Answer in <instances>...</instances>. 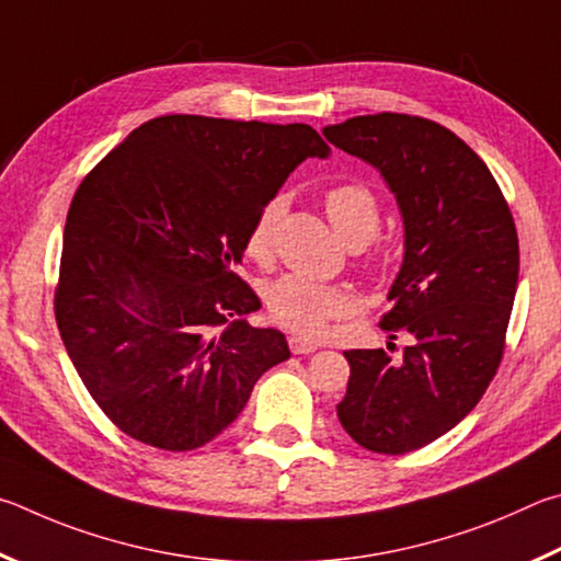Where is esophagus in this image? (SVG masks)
Segmentation results:
<instances>
[{
	"label": "esophagus",
	"instance_id": "1",
	"mask_svg": "<svg viewBox=\"0 0 561 561\" xmlns=\"http://www.w3.org/2000/svg\"><path fill=\"white\" fill-rule=\"evenodd\" d=\"M288 345H290V352H293V355H312V352L318 350L316 342H308V340L296 337V335H293V337L288 340Z\"/></svg>",
	"mask_w": 561,
	"mask_h": 561
}]
</instances>
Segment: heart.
Listing matches in <instances>:
<instances>
[{"label": "heart", "mask_w": 561, "mask_h": 561, "mask_svg": "<svg viewBox=\"0 0 561 561\" xmlns=\"http://www.w3.org/2000/svg\"><path fill=\"white\" fill-rule=\"evenodd\" d=\"M325 209L335 231L342 239L352 236H371L379 229V202L369 186L359 182L335 184L325 192ZM286 199L273 196L255 214L249 233H245V253L263 261L271 253L273 233L278 226ZM265 302L271 316L302 335H320L330 320L347 316L355 308V296L347 288L306 278V275H280L265 288Z\"/></svg>", "instance_id": "b5f03b06"}]
</instances>
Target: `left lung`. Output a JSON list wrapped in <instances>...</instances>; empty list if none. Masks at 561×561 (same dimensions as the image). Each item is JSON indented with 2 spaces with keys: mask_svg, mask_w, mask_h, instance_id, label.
<instances>
[{
  "mask_svg": "<svg viewBox=\"0 0 561 561\" xmlns=\"http://www.w3.org/2000/svg\"><path fill=\"white\" fill-rule=\"evenodd\" d=\"M322 135L375 167L404 224L381 330L409 332L411 345L399 362L385 350L345 352L337 404L362 448L401 456L460 424L495 377L517 293L515 221L485 162L444 125L379 113Z\"/></svg>",
  "mask_w": 561,
  "mask_h": 561,
  "instance_id": "left-lung-1",
  "label": "left lung"
}]
</instances>
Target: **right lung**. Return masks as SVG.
I'll return each mask as SVG.
<instances>
[{
  "label": "right lung",
  "mask_w": 561,
  "mask_h": 561,
  "mask_svg": "<svg viewBox=\"0 0 561 561\" xmlns=\"http://www.w3.org/2000/svg\"><path fill=\"white\" fill-rule=\"evenodd\" d=\"M308 157L330 147L306 123L164 115L78 186L56 322L78 377L127 436L202 448L290 357L280 330L243 320L261 300L233 271L255 214Z\"/></svg>",
  "instance_id": "right-lung-1"
}]
</instances>
